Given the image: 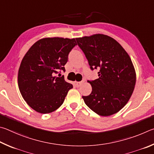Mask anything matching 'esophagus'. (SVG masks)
<instances>
[{
	"label": "esophagus",
	"mask_w": 154,
	"mask_h": 154,
	"mask_svg": "<svg viewBox=\"0 0 154 154\" xmlns=\"http://www.w3.org/2000/svg\"><path fill=\"white\" fill-rule=\"evenodd\" d=\"M82 82H84V80H82V81H81V82H75V85H76L77 87H80V85H82Z\"/></svg>",
	"instance_id": "1"
}]
</instances>
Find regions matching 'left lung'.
<instances>
[{"mask_svg": "<svg viewBox=\"0 0 154 154\" xmlns=\"http://www.w3.org/2000/svg\"><path fill=\"white\" fill-rule=\"evenodd\" d=\"M97 79L88 81L92 92L82 96L86 105L102 116L114 114L127 103L136 83V74L128 53L116 40L95 34L75 38Z\"/></svg>", "mask_w": 154, "mask_h": 154, "instance_id": "left-lung-1", "label": "left lung"}]
</instances>
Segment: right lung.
I'll use <instances>...</instances> for the list:
<instances>
[{
    "label": "right lung",
    "instance_id": "1",
    "mask_svg": "<svg viewBox=\"0 0 154 154\" xmlns=\"http://www.w3.org/2000/svg\"><path fill=\"white\" fill-rule=\"evenodd\" d=\"M76 45L74 38H45L35 42L23 57L18 86L23 99L35 111L48 114L63 104L73 85L65 81L63 75H55L66 71L69 53Z\"/></svg>",
    "mask_w": 154,
    "mask_h": 154
}]
</instances>
